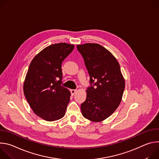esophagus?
<instances>
[{
	"instance_id": "esophagus-1",
	"label": "esophagus",
	"mask_w": 159,
	"mask_h": 159,
	"mask_svg": "<svg viewBox=\"0 0 159 159\" xmlns=\"http://www.w3.org/2000/svg\"><path fill=\"white\" fill-rule=\"evenodd\" d=\"M76 92H77V90H74V89H71L70 90V93H71L72 96H74L76 93Z\"/></svg>"
}]
</instances>
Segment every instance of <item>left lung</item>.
I'll return each mask as SVG.
<instances>
[{"label": "left lung", "instance_id": "1", "mask_svg": "<svg viewBox=\"0 0 159 159\" xmlns=\"http://www.w3.org/2000/svg\"><path fill=\"white\" fill-rule=\"evenodd\" d=\"M94 85L86 90L87 98L81 106L83 116L93 122L109 117L119 106L125 87L120 66L113 55L98 43L77 44Z\"/></svg>", "mask_w": 159, "mask_h": 159}]
</instances>
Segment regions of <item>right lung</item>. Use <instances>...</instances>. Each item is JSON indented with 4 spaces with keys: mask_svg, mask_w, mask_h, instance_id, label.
Returning a JSON list of instances; mask_svg holds the SVG:
<instances>
[{
    "mask_svg": "<svg viewBox=\"0 0 159 159\" xmlns=\"http://www.w3.org/2000/svg\"><path fill=\"white\" fill-rule=\"evenodd\" d=\"M66 43L51 44L32 60L23 84V91L35 114L47 121L62 118L70 92L62 87L61 63L74 50Z\"/></svg>",
    "mask_w": 159,
    "mask_h": 159,
    "instance_id": "add662e5",
    "label": "right lung"
}]
</instances>
